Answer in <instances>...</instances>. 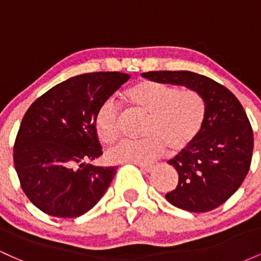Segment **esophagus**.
<instances>
[{"instance_id":"obj_1","label":"esophagus","mask_w":261,"mask_h":261,"mask_svg":"<svg viewBox=\"0 0 261 261\" xmlns=\"http://www.w3.org/2000/svg\"><path fill=\"white\" fill-rule=\"evenodd\" d=\"M139 167L141 168V170H142V172H145V173H151L152 170L154 169V167L151 166V164H139Z\"/></svg>"}]
</instances>
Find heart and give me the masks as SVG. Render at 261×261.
<instances>
[{"mask_svg": "<svg viewBox=\"0 0 261 261\" xmlns=\"http://www.w3.org/2000/svg\"><path fill=\"white\" fill-rule=\"evenodd\" d=\"M134 113L145 116L141 127L142 140H124L107 151L113 163H148L168 148L179 154L199 139L205 121V106L200 95L189 89L157 81L143 80L124 93ZM120 108L112 99L100 104L94 115L98 139L110 143L121 130Z\"/></svg>", "mask_w": 261, "mask_h": 261, "instance_id": "obj_1", "label": "heart"}]
</instances>
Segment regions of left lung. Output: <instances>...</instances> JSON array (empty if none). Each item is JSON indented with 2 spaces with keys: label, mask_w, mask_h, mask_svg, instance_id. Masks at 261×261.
Wrapping results in <instances>:
<instances>
[{
  "label": "left lung",
  "mask_w": 261,
  "mask_h": 261,
  "mask_svg": "<svg viewBox=\"0 0 261 261\" xmlns=\"http://www.w3.org/2000/svg\"><path fill=\"white\" fill-rule=\"evenodd\" d=\"M142 77L185 86L205 101V121L196 142L168 164L178 172L166 199L189 212H207L238 190L250 168L254 137L243 107L226 87L190 71H151Z\"/></svg>",
  "instance_id": "obj_1"
}]
</instances>
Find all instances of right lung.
Masks as SVG:
<instances>
[{"instance_id": "add662e5", "label": "right lung", "mask_w": 261, "mask_h": 261, "mask_svg": "<svg viewBox=\"0 0 261 261\" xmlns=\"http://www.w3.org/2000/svg\"><path fill=\"white\" fill-rule=\"evenodd\" d=\"M128 79L121 72L71 77L27 110L14 142V168L25 195L45 214L82 216L106 194L116 167L86 163L103 154L94 115Z\"/></svg>"}]
</instances>
